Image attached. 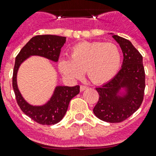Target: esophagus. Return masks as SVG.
I'll return each instance as SVG.
<instances>
[{
    "instance_id": "1",
    "label": "esophagus",
    "mask_w": 156,
    "mask_h": 156,
    "mask_svg": "<svg viewBox=\"0 0 156 156\" xmlns=\"http://www.w3.org/2000/svg\"><path fill=\"white\" fill-rule=\"evenodd\" d=\"M87 88V87L85 86V85H80V91H83L84 90H86Z\"/></svg>"
}]
</instances>
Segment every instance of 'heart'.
I'll list each match as a JSON object with an SVG mask.
<instances>
[{"instance_id":"1","label":"heart","mask_w":156,"mask_h":156,"mask_svg":"<svg viewBox=\"0 0 156 156\" xmlns=\"http://www.w3.org/2000/svg\"><path fill=\"white\" fill-rule=\"evenodd\" d=\"M70 57L59 61L60 71L66 76L76 79L86 70L88 79L95 84L111 80L121 66L120 50L113 43H80L73 47Z\"/></svg>"}]
</instances>
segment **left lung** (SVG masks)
<instances>
[{
	"mask_svg": "<svg viewBox=\"0 0 156 156\" xmlns=\"http://www.w3.org/2000/svg\"><path fill=\"white\" fill-rule=\"evenodd\" d=\"M112 37L123 53L122 69L113 79L96 88L99 99L93 112L105 122H120L140 108L144 99L145 73L142 55L131 42L117 35ZM123 86L128 88V94L124 98L118 97L117 93Z\"/></svg>",
	"mask_w": 156,
	"mask_h": 156,
	"instance_id": "obj_1",
	"label": "left lung"
}]
</instances>
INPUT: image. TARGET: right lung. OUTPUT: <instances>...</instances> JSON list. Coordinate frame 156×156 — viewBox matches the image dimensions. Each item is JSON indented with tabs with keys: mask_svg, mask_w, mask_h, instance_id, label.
<instances>
[{
	"mask_svg": "<svg viewBox=\"0 0 156 156\" xmlns=\"http://www.w3.org/2000/svg\"><path fill=\"white\" fill-rule=\"evenodd\" d=\"M66 37L55 35H37L25 45L16 58L12 76V87L18 105L27 116L42 125L55 124L64 117L69 101L80 92V86L57 87L50 101L43 106H32L23 98L17 87L16 74L19 66L30 55H40L54 62L58 60Z\"/></svg>",
	"mask_w": 156,
	"mask_h": 156,
	"instance_id": "right-lung-1",
	"label": "right lung"
}]
</instances>
